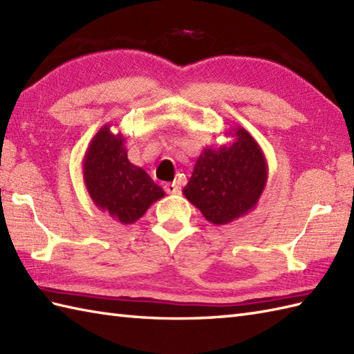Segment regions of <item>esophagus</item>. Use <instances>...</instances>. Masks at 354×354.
Returning a JSON list of instances; mask_svg holds the SVG:
<instances>
[{
	"instance_id": "obj_1",
	"label": "esophagus",
	"mask_w": 354,
	"mask_h": 354,
	"mask_svg": "<svg viewBox=\"0 0 354 354\" xmlns=\"http://www.w3.org/2000/svg\"><path fill=\"white\" fill-rule=\"evenodd\" d=\"M164 190H165V193H169V194H178L179 193V185L175 184V183H167L164 185Z\"/></svg>"
}]
</instances>
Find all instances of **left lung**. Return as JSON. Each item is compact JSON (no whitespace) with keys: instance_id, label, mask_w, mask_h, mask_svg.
<instances>
[{"instance_id":"8db88e82","label":"left lung","mask_w":354,"mask_h":354,"mask_svg":"<svg viewBox=\"0 0 354 354\" xmlns=\"http://www.w3.org/2000/svg\"><path fill=\"white\" fill-rule=\"evenodd\" d=\"M225 135L234 140L202 150L183 190L187 201L214 225H227L250 213L268 181L266 158L252 135L242 126Z\"/></svg>"}]
</instances>
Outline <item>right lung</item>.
Wrapping results in <instances>:
<instances>
[{
    "instance_id": "add662e5",
    "label": "right lung",
    "mask_w": 354,
    "mask_h": 354,
    "mask_svg": "<svg viewBox=\"0 0 354 354\" xmlns=\"http://www.w3.org/2000/svg\"><path fill=\"white\" fill-rule=\"evenodd\" d=\"M103 124L85 152L82 169L89 198L112 219L129 225L145 216L147 208L164 198V190L147 173L127 158L122 132Z\"/></svg>"
}]
</instances>
